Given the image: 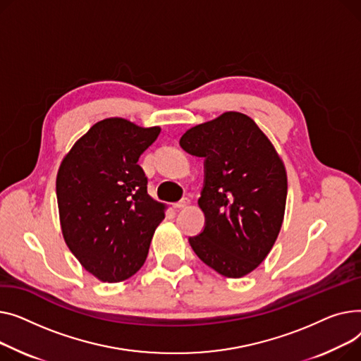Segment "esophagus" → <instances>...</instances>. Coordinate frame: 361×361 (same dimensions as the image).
<instances>
[{"mask_svg":"<svg viewBox=\"0 0 361 361\" xmlns=\"http://www.w3.org/2000/svg\"><path fill=\"white\" fill-rule=\"evenodd\" d=\"M189 202H190V200H189V198H182L179 202H175V204H173V208H176V209L185 208V207H188V205H189Z\"/></svg>","mask_w":361,"mask_h":361,"instance_id":"obj_1","label":"esophagus"}]
</instances>
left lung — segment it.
Returning <instances> with one entry per match:
<instances>
[{
    "mask_svg": "<svg viewBox=\"0 0 361 361\" xmlns=\"http://www.w3.org/2000/svg\"><path fill=\"white\" fill-rule=\"evenodd\" d=\"M179 144L204 157L198 205L205 226L189 243L204 264L240 279L267 258L279 238L287 200L284 163L259 126L240 112L192 126Z\"/></svg>",
    "mask_w": 361,
    "mask_h": 361,
    "instance_id": "8db88e82",
    "label": "left lung"
}]
</instances>
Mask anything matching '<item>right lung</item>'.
I'll use <instances>...</instances> for the list:
<instances>
[{"instance_id":"1","label":"right lung","mask_w":361,"mask_h":361,"mask_svg":"<svg viewBox=\"0 0 361 361\" xmlns=\"http://www.w3.org/2000/svg\"><path fill=\"white\" fill-rule=\"evenodd\" d=\"M122 118L94 123L61 161L56 200L63 240L82 268L119 283L145 262L166 205L147 194L140 156L159 137Z\"/></svg>"}]
</instances>
